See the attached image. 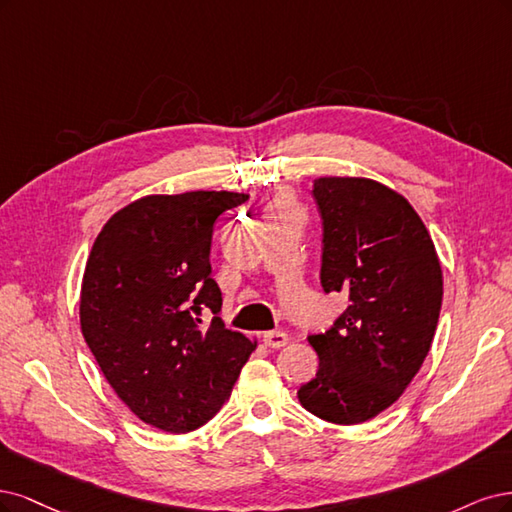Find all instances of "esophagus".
<instances>
[{
	"instance_id": "34e87169",
	"label": "esophagus",
	"mask_w": 512,
	"mask_h": 512,
	"mask_svg": "<svg viewBox=\"0 0 512 512\" xmlns=\"http://www.w3.org/2000/svg\"><path fill=\"white\" fill-rule=\"evenodd\" d=\"M289 342V336L285 332H266L263 334V344L270 346V349H280Z\"/></svg>"
}]
</instances>
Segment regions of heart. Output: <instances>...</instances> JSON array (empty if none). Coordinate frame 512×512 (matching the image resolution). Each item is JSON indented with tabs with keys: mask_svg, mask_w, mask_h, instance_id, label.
Returning a JSON list of instances; mask_svg holds the SVG:
<instances>
[{
	"mask_svg": "<svg viewBox=\"0 0 512 512\" xmlns=\"http://www.w3.org/2000/svg\"><path fill=\"white\" fill-rule=\"evenodd\" d=\"M283 206H291V202L287 200V197H283V195H280V197H276V202H274V208H283Z\"/></svg>",
	"mask_w": 512,
	"mask_h": 512,
	"instance_id": "1",
	"label": "heart"
}]
</instances>
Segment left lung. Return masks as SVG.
Here are the masks:
<instances>
[{
  "label": "left lung",
  "mask_w": 512,
  "mask_h": 512,
  "mask_svg": "<svg viewBox=\"0 0 512 512\" xmlns=\"http://www.w3.org/2000/svg\"><path fill=\"white\" fill-rule=\"evenodd\" d=\"M321 285L349 295L325 334L308 336L317 376L300 404L338 425L364 423L398 402L430 353L442 268L430 232L404 195L372 178L321 176Z\"/></svg>",
  "instance_id": "8db88e82"
}]
</instances>
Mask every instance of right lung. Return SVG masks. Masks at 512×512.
<instances>
[{
    "mask_svg": "<svg viewBox=\"0 0 512 512\" xmlns=\"http://www.w3.org/2000/svg\"><path fill=\"white\" fill-rule=\"evenodd\" d=\"M234 191L146 195L102 227L80 285V329L119 400L146 425L187 434L229 400L257 340L217 317L212 227ZM215 317L204 326L201 310Z\"/></svg>",
    "mask_w": 512,
    "mask_h": 512,
    "instance_id": "1",
    "label": "right lung"
}]
</instances>
